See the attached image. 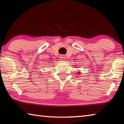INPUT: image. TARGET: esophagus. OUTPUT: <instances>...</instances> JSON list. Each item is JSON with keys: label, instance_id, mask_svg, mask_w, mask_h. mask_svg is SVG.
<instances>
[{"label": "esophagus", "instance_id": "34e87169", "mask_svg": "<svg viewBox=\"0 0 124 124\" xmlns=\"http://www.w3.org/2000/svg\"><path fill=\"white\" fill-rule=\"evenodd\" d=\"M60 57L61 58V60H62V61L66 60V57H64V56H63V55H61Z\"/></svg>", "mask_w": 124, "mask_h": 124}]
</instances>
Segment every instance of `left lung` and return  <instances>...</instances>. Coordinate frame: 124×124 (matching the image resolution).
Masks as SVG:
<instances>
[{
  "label": "left lung",
  "instance_id": "obj_1",
  "mask_svg": "<svg viewBox=\"0 0 124 124\" xmlns=\"http://www.w3.org/2000/svg\"><path fill=\"white\" fill-rule=\"evenodd\" d=\"M78 73H79V72H78Z\"/></svg>",
  "mask_w": 124,
  "mask_h": 124
}]
</instances>
